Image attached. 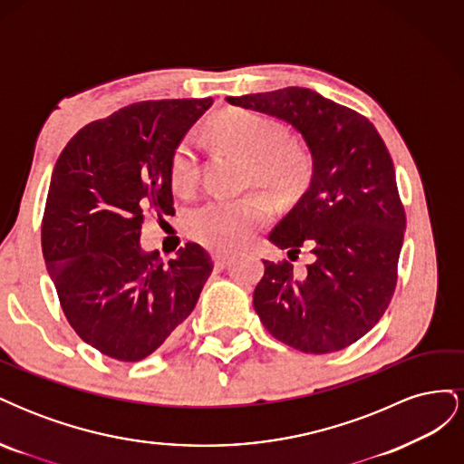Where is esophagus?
<instances>
[{
	"instance_id": "esophagus-1",
	"label": "esophagus",
	"mask_w": 464,
	"mask_h": 464,
	"mask_svg": "<svg viewBox=\"0 0 464 464\" xmlns=\"http://www.w3.org/2000/svg\"><path fill=\"white\" fill-rule=\"evenodd\" d=\"M213 261H215V266L217 269H227V266L230 265V261H232V257L230 256H224V254H213Z\"/></svg>"
}]
</instances>
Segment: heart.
I'll list each match as a JSON object with an SVG mask.
<instances>
[{"mask_svg": "<svg viewBox=\"0 0 464 464\" xmlns=\"http://www.w3.org/2000/svg\"><path fill=\"white\" fill-rule=\"evenodd\" d=\"M215 131L224 145L249 159V184H261L283 198L302 193L314 174L312 154L300 141L286 137L285 125L256 110H230ZM203 162L198 145L181 139L170 154L168 178L179 195H189L199 186ZM273 203L263 193H249L237 199H207L186 215L188 234L208 247L234 251L269 224Z\"/></svg>", "mask_w": 464, "mask_h": 464, "instance_id": "b5f03b06", "label": "heart"}]
</instances>
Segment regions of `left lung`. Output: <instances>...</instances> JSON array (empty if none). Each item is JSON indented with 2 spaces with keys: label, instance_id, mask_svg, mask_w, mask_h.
<instances>
[{
  "label": "left lung",
  "instance_id": "left-lung-1",
  "mask_svg": "<svg viewBox=\"0 0 464 464\" xmlns=\"http://www.w3.org/2000/svg\"><path fill=\"white\" fill-rule=\"evenodd\" d=\"M290 121L312 152V184L269 234L288 256L310 249L307 273L265 261L254 307L275 339L327 354L362 339L395 294L406 215L391 154L373 123L315 91L286 87L228 96Z\"/></svg>",
  "mask_w": 464,
  "mask_h": 464
}]
</instances>
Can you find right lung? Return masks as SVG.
I'll return each mask as SVG.
<instances>
[{
  "label": "right lung",
  "instance_id": "add662e5",
  "mask_svg": "<svg viewBox=\"0 0 464 464\" xmlns=\"http://www.w3.org/2000/svg\"><path fill=\"white\" fill-rule=\"evenodd\" d=\"M210 106V96L130 104L79 130L55 162L42 254L69 325L114 360L150 356L213 273L199 244L168 261L139 246L145 213L174 215L170 154Z\"/></svg>",
  "mask_w": 464,
  "mask_h": 464
}]
</instances>
